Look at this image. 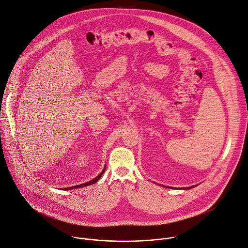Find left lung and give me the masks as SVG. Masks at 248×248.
Here are the masks:
<instances>
[{
    "instance_id": "left-lung-1",
    "label": "left lung",
    "mask_w": 248,
    "mask_h": 248,
    "mask_svg": "<svg viewBox=\"0 0 248 248\" xmlns=\"http://www.w3.org/2000/svg\"><path fill=\"white\" fill-rule=\"evenodd\" d=\"M167 187V186H166ZM191 187H193V186H189V187H186L185 189H188V188H191Z\"/></svg>"
}]
</instances>
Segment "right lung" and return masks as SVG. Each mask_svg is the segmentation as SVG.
Masks as SVG:
<instances>
[{
  "mask_svg": "<svg viewBox=\"0 0 248 248\" xmlns=\"http://www.w3.org/2000/svg\"><path fill=\"white\" fill-rule=\"evenodd\" d=\"M105 169H106V166L104 167V169H103V171L97 176V177H95L93 180H91V181H89V182H86L85 184H82V185H78V186H70V187H66V188H63V189H74V188H79V187H83V186H90V185H92V184H95L100 178H101V176L103 175V173L105 172Z\"/></svg>",
  "mask_w": 248,
  "mask_h": 248,
  "instance_id": "1",
  "label": "right lung"
}]
</instances>
